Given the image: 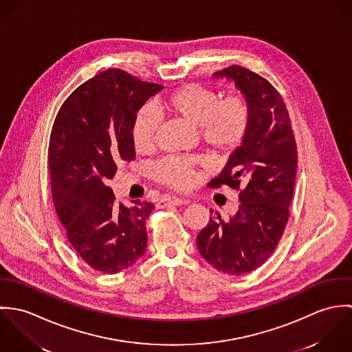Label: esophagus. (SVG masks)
<instances>
[{"mask_svg": "<svg viewBox=\"0 0 352 352\" xmlns=\"http://www.w3.org/2000/svg\"><path fill=\"white\" fill-rule=\"evenodd\" d=\"M186 201L182 198H176V197H169V198H164L158 201L160 207H165V206H182L184 204Z\"/></svg>", "mask_w": 352, "mask_h": 352, "instance_id": "34e87169", "label": "esophagus"}]
</instances>
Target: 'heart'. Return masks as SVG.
<instances>
[{"mask_svg":"<svg viewBox=\"0 0 352 352\" xmlns=\"http://www.w3.org/2000/svg\"><path fill=\"white\" fill-rule=\"evenodd\" d=\"M160 108L194 127L208 151L229 154L244 142L251 120L250 105L239 95L219 100L218 94L198 84H187L160 101ZM158 129V116L149 107L141 108L133 122L131 140L137 151L151 149ZM154 176L164 184L184 190L191 186L194 172L183 158L169 157L154 166Z\"/></svg>","mask_w":352,"mask_h":352,"instance_id":"b5f03b06","label":"heart"}]
</instances>
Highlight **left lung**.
Returning a JSON list of instances; mask_svg holds the SVG:
<instances>
[{
  "label": "left lung",
  "mask_w": 352,
  "mask_h": 352,
  "mask_svg": "<svg viewBox=\"0 0 352 352\" xmlns=\"http://www.w3.org/2000/svg\"><path fill=\"white\" fill-rule=\"evenodd\" d=\"M212 78L234 82L250 105L251 120L244 142L208 184L241 187L239 210L226 222L218 212L211 217L197 245L217 271L243 275L271 256L285 232L294 194L297 145L283 99L265 78L236 65L215 72Z\"/></svg>",
  "instance_id": "1"
}]
</instances>
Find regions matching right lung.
Instances as JSON below:
<instances>
[{"label":"right lung","mask_w":352,"mask_h":352,"mask_svg":"<svg viewBox=\"0 0 352 352\" xmlns=\"http://www.w3.org/2000/svg\"><path fill=\"white\" fill-rule=\"evenodd\" d=\"M162 89L120 69L80 85L62 104L51 131L49 168L55 211L76 252L96 271L120 272L146 251L149 201H115L107 186L119 161L135 158L131 127Z\"/></svg>","instance_id":"add662e5"}]
</instances>
